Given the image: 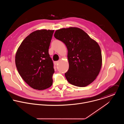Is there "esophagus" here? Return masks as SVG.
<instances>
[{
  "instance_id": "1",
  "label": "esophagus",
  "mask_w": 124,
  "mask_h": 124,
  "mask_svg": "<svg viewBox=\"0 0 124 124\" xmlns=\"http://www.w3.org/2000/svg\"><path fill=\"white\" fill-rule=\"evenodd\" d=\"M54 63L55 65L57 66V65H58V63H59V61H55V62H54Z\"/></svg>"
}]
</instances>
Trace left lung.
<instances>
[{
    "label": "left lung",
    "mask_w": 124,
    "mask_h": 124,
    "mask_svg": "<svg viewBox=\"0 0 124 124\" xmlns=\"http://www.w3.org/2000/svg\"><path fill=\"white\" fill-rule=\"evenodd\" d=\"M54 36L63 42L68 49L69 68L65 74L67 81L78 87L91 83L99 75L102 65L98 44L77 27L57 30Z\"/></svg>",
    "instance_id": "8db88e82"
}]
</instances>
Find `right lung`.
I'll use <instances>...</instances> for the list:
<instances>
[{
	"label": "right lung",
	"instance_id": "add662e5",
	"mask_svg": "<svg viewBox=\"0 0 124 124\" xmlns=\"http://www.w3.org/2000/svg\"><path fill=\"white\" fill-rule=\"evenodd\" d=\"M54 30H38L30 33L17 50L15 63L19 74L31 87L38 90L50 87L54 73L48 49Z\"/></svg>",
	"mask_w": 124,
	"mask_h": 124
}]
</instances>
